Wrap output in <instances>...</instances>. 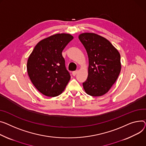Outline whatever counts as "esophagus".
Masks as SVG:
<instances>
[{
  "label": "esophagus",
  "instance_id": "34e87169",
  "mask_svg": "<svg viewBox=\"0 0 146 146\" xmlns=\"http://www.w3.org/2000/svg\"><path fill=\"white\" fill-rule=\"evenodd\" d=\"M77 72H78V71H77V70H76V71L73 72H72V74H73V76H75L76 75V74L77 73Z\"/></svg>",
  "mask_w": 146,
  "mask_h": 146
}]
</instances>
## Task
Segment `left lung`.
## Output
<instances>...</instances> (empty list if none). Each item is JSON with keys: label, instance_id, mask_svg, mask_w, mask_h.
<instances>
[{"label": "left lung", "instance_id": "left-lung-1", "mask_svg": "<svg viewBox=\"0 0 146 146\" xmlns=\"http://www.w3.org/2000/svg\"><path fill=\"white\" fill-rule=\"evenodd\" d=\"M79 38L89 57L88 77L83 83L85 92L99 97L108 93L121 71L120 54L107 38L94 33H83Z\"/></svg>", "mask_w": 146, "mask_h": 146}]
</instances>
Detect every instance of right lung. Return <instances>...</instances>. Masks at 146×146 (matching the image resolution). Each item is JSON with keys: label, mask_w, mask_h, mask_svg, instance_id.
I'll return each instance as SVG.
<instances>
[{"label": "right lung", "mask_w": 146, "mask_h": 146, "mask_svg": "<svg viewBox=\"0 0 146 146\" xmlns=\"http://www.w3.org/2000/svg\"><path fill=\"white\" fill-rule=\"evenodd\" d=\"M73 38L67 33H57L40 40L29 55L27 70L31 82L43 94L59 96L70 79L62 51Z\"/></svg>", "instance_id": "right-lung-1"}]
</instances>
